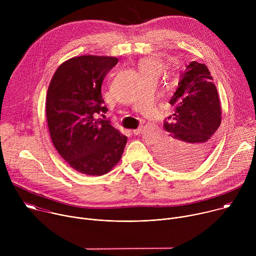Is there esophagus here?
Instances as JSON below:
<instances>
[{
  "label": "esophagus",
  "mask_w": 256,
  "mask_h": 256,
  "mask_svg": "<svg viewBox=\"0 0 256 256\" xmlns=\"http://www.w3.org/2000/svg\"><path fill=\"white\" fill-rule=\"evenodd\" d=\"M142 132V126H140V128H136V130H132V134H134L138 136V134H140Z\"/></svg>",
  "instance_id": "obj_1"
}]
</instances>
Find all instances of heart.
I'll return each instance as SVG.
<instances>
[{
	"instance_id": "b5f03b06",
	"label": "heart",
	"mask_w": 256,
	"mask_h": 256,
	"mask_svg": "<svg viewBox=\"0 0 256 256\" xmlns=\"http://www.w3.org/2000/svg\"><path fill=\"white\" fill-rule=\"evenodd\" d=\"M162 60L157 56H150L140 62L138 68L142 75H153L158 78L162 70Z\"/></svg>"
}]
</instances>
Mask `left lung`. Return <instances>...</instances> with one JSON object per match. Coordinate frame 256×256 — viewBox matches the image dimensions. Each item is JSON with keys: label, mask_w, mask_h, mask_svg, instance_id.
Wrapping results in <instances>:
<instances>
[{"label": "left lung", "mask_w": 256, "mask_h": 256, "mask_svg": "<svg viewBox=\"0 0 256 256\" xmlns=\"http://www.w3.org/2000/svg\"><path fill=\"white\" fill-rule=\"evenodd\" d=\"M169 103L173 114L164 120L166 134L157 144L158 158L171 168L192 169L206 158L222 120L220 100L208 66L192 62L179 77Z\"/></svg>", "instance_id": "8db88e82"}]
</instances>
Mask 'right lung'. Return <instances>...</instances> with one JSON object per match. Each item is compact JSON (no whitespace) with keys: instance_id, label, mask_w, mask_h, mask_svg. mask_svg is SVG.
I'll use <instances>...</instances> for the list:
<instances>
[{"instance_id":"obj_1","label":"right lung","mask_w":256,"mask_h":256,"mask_svg":"<svg viewBox=\"0 0 256 256\" xmlns=\"http://www.w3.org/2000/svg\"><path fill=\"white\" fill-rule=\"evenodd\" d=\"M118 60L80 56L62 62L46 95V118L54 148L68 164L87 175H103L120 160L128 138L109 120L102 82Z\"/></svg>"}]
</instances>
